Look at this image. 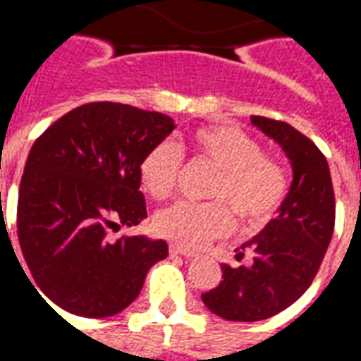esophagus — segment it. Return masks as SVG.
<instances>
[{
    "mask_svg": "<svg viewBox=\"0 0 361 361\" xmlns=\"http://www.w3.org/2000/svg\"><path fill=\"white\" fill-rule=\"evenodd\" d=\"M170 253L172 255H181V257H195V251L185 250V247H180V245H170Z\"/></svg>",
    "mask_w": 361,
    "mask_h": 361,
    "instance_id": "obj_1",
    "label": "esophagus"
}]
</instances>
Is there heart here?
<instances>
[{"label":"heart","mask_w":361,"mask_h":361,"mask_svg":"<svg viewBox=\"0 0 361 361\" xmlns=\"http://www.w3.org/2000/svg\"><path fill=\"white\" fill-rule=\"evenodd\" d=\"M191 149L219 170L209 191L216 203L181 201L168 207L154 219L158 234L181 247L197 250L234 228L232 211L220 200L247 224H263L276 212L286 195V172L267 157L255 137L234 126H207L193 133ZM180 172L181 150L172 141L150 147L139 164L141 185L158 201L173 195Z\"/></svg>","instance_id":"1"}]
</instances>
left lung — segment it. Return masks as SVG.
Wrapping results in <instances>:
<instances>
[{
  "label": "left lung",
  "mask_w": 361,
  "mask_h": 361,
  "mask_svg": "<svg viewBox=\"0 0 361 361\" xmlns=\"http://www.w3.org/2000/svg\"><path fill=\"white\" fill-rule=\"evenodd\" d=\"M251 123L282 147L294 178L279 214L242 245L253 250V265H222L219 286L201 295L214 315L240 323L292 305L315 279L334 230L333 181L323 152L286 121L251 116Z\"/></svg>",
  "instance_id": "1"
}]
</instances>
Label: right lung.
Instances as JSON below:
<instances>
[{"label":"right lung","instance_id":"add662e5","mask_svg":"<svg viewBox=\"0 0 361 361\" xmlns=\"http://www.w3.org/2000/svg\"><path fill=\"white\" fill-rule=\"evenodd\" d=\"M173 129L160 111L90 102L35 141L20 180L17 235L36 286L58 307L90 319L116 315L139 295L150 267L168 257L164 240L111 242L108 230L147 219L139 164Z\"/></svg>","mask_w":361,"mask_h":361}]
</instances>
